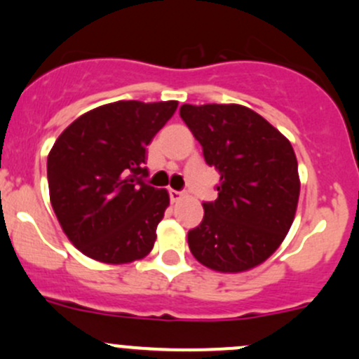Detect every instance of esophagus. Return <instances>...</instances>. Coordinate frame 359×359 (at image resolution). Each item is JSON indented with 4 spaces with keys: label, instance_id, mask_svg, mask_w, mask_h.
<instances>
[{
    "label": "esophagus",
    "instance_id": "obj_1",
    "mask_svg": "<svg viewBox=\"0 0 359 359\" xmlns=\"http://www.w3.org/2000/svg\"><path fill=\"white\" fill-rule=\"evenodd\" d=\"M181 197H183V194L178 190H169V198H171V202H178L181 201Z\"/></svg>",
    "mask_w": 359,
    "mask_h": 359
}]
</instances>
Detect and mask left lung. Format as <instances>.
<instances>
[{"label": "left lung", "mask_w": 359, "mask_h": 359, "mask_svg": "<svg viewBox=\"0 0 359 359\" xmlns=\"http://www.w3.org/2000/svg\"><path fill=\"white\" fill-rule=\"evenodd\" d=\"M180 116L219 171L217 198L188 231L198 262L221 273L247 271L268 259L289 233L297 209V158L290 142L243 105H181Z\"/></svg>", "instance_id": "8db88e82"}]
</instances>
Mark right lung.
I'll return each mask as SVG.
<instances>
[{"label":"right lung","mask_w":359,"mask_h":359,"mask_svg":"<svg viewBox=\"0 0 359 359\" xmlns=\"http://www.w3.org/2000/svg\"><path fill=\"white\" fill-rule=\"evenodd\" d=\"M178 102H116L90 110L62 133L48 155L50 201L62 230L91 259L124 264L152 250L169 205L147 184V145Z\"/></svg>","instance_id":"1"}]
</instances>
